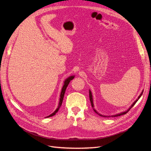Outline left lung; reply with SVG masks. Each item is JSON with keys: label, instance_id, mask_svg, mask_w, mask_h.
<instances>
[{"label": "left lung", "instance_id": "left-lung-1", "mask_svg": "<svg viewBox=\"0 0 151 151\" xmlns=\"http://www.w3.org/2000/svg\"><path fill=\"white\" fill-rule=\"evenodd\" d=\"M142 93H143V91H142V93L140 94V96H139V99L141 97V96H142ZM89 99H90V101H91V106H92V107L93 108L94 107V104H93V96H92V94H91V91H89ZM138 101V99H137L136 100V101L133 103V104H132V106L129 108V110H127V111H125V112H123V113H120V114H118V115H114V116H121V115H125V114H126L128 111H129V110H130V109L132 108V107H133L134 106V105L137 103V101ZM94 111L96 112V113L97 114H98V115H99V116H104V117H109V116H103V115H100V114L99 113H98L95 110V109H94Z\"/></svg>", "mask_w": 151, "mask_h": 151}]
</instances>
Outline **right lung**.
Instances as JSON below:
<instances>
[{
  "mask_svg": "<svg viewBox=\"0 0 151 151\" xmlns=\"http://www.w3.org/2000/svg\"><path fill=\"white\" fill-rule=\"evenodd\" d=\"M74 76H70L68 77V78H67L65 82H64V85H63V88H62V91H61V94H60V101H59V104H58V108H57V109L52 114H51V115L47 116L46 118H48V117H50V116H52L53 115H55V114L58 112L59 108H60L61 105H62V101H63V97H64V94H65V90H66V88H67V86L68 85V84H69L70 81H72L73 79H74Z\"/></svg>",
  "mask_w": 151,
  "mask_h": 151,
  "instance_id": "right-lung-1",
  "label": "right lung"
}]
</instances>
